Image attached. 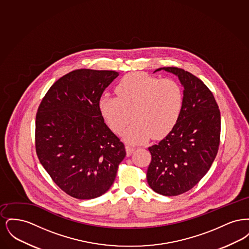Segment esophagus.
<instances>
[{
	"label": "esophagus",
	"mask_w": 249,
	"mask_h": 249,
	"mask_svg": "<svg viewBox=\"0 0 249 249\" xmlns=\"http://www.w3.org/2000/svg\"><path fill=\"white\" fill-rule=\"evenodd\" d=\"M125 148H126V153H127V156L129 157L131 155V153L134 151V148L133 147H131L130 145H126L125 146Z\"/></svg>",
	"instance_id": "34e87169"
}]
</instances>
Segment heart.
Here are the masks:
<instances>
[{"instance_id": "heart-1", "label": "heart", "mask_w": 249, "mask_h": 249, "mask_svg": "<svg viewBox=\"0 0 249 249\" xmlns=\"http://www.w3.org/2000/svg\"><path fill=\"white\" fill-rule=\"evenodd\" d=\"M118 97L104 94L99 110L108 127L130 143H142L150 137L167 136L178 124L184 106L182 86L173 78H159L142 72L125 75L116 88Z\"/></svg>"}]
</instances>
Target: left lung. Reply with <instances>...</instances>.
Wrapping results in <instances>:
<instances>
[{"mask_svg": "<svg viewBox=\"0 0 249 249\" xmlns=\"http://www.w3.org/2000/svg\"><path fill=\"white\" fill-rule=\"evenodd\" d=\"M177 75L184 88V106L177 126L158 144L148 147L152 160L146 178L155 192L177 196L192 189L209 171L220 137V112L213 95L189 71L159 68Z\"/></svg>", "mask_w": 249, "mask_h": 249, "instance_id": "left-lung-1", "label": "left lung"}]
</instances>
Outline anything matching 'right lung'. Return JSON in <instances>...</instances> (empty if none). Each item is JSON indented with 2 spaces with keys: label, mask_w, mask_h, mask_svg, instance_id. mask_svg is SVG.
Masks as SVG:
<instances>
[{
  "label": "right lung",
  "mask_w": 249,
  "mask_h": 249,
  "mask_svg": "<svg viewBox=\"0 0 249 249\" xmlns=\"http://www.w3.org/2000/svg\"><path fill=\"white\" fill-rule=\"evenodd\" d=\"M115 71L79 69L51 86L36 115V153L61 190L79 200L94 199L113 185L126 156L124 143L99 110Z\"/></svg>",
  "instance_id": "1"
}]
</instances>
